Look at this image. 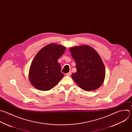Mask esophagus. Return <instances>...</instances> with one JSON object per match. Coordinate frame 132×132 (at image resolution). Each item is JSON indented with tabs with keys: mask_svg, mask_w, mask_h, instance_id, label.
<instances>
[{
	"mask_svg": "<svg viewBox=\"0 0 132 132\" xmlns=\"http://www.w3.org/2000/svg\"><path fill=\"white\" fill-rule=\"evenodd\" d=\"M71 72L70 71V72H69L68 73H67V74H66V75L67 76H71Z\"/></svg>",
	"mask_w": 132,
	"mask_h": 132,
	"instance_id": "obj_1",
	"label": "esophagus"
}]
</instances>
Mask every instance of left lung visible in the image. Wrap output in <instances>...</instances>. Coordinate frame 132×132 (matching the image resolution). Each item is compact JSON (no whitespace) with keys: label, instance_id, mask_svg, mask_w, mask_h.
I'll return each mask as SVG.
<instances>
[{"label":"left lung","instance_id":"8db88e82","mask_svg":"<svg viewBox=\"0 0 132 132\" xmlns=\"http://www.w3.org/2000/svg\"><path fill=\"white\" fill-rule=\"evenodd\" d=\"M70 52L76 64L77 71L71 75L75 82L84 91L99 88L104 81L106 70L96 51L88 45H83L71 47Z\"/></svg>","mask_w":132,"mask_h":132}]
</instances>
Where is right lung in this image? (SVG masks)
<instances>
[{"instance_id":"obj_1","label":"right lung","mask_w":132,"mask_h":132,"mask_svg":"<svg viewBox=\"0 0 132 132\" xmlns=\"http://www.w3.org/2000/svg\"><path fill=\"white\" fill-rule=\"evenodd\" d=\"M66 47L50 43L42 48L34 58L30 66L28 78L36 89L48 91L56 85L64 77L58 59L64 54Z\"/></svg>"}]
</instances>
